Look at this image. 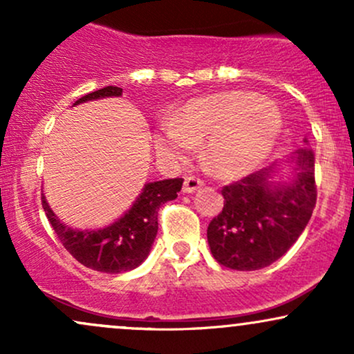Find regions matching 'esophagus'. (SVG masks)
I'll use <instances>...</instances> for the list:
<instances>
[{
    "label": "esophagus",
    "mask_w": 354,
    "mask_h": 354,
    "mask_svg": "<svg viewBox=\"0 0 354 354\" xmlns=\"http://www.w3.org/2000/svg\"><path fill=\"white\" fill-rule=\"evenodd\" d=\"M203 186V181L196 176H186L185 178V185H183V193H194Z\"/></svg>",
    "instance_id": "esophagus-1"
}]
</instances>
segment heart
I'll return each instance as SVG.
<instances>
[{
    "label": "heart",
    "instance_id": "heart-1",
    "mask_svg": "<svg viewBox=\"0 0 354 354\" xmlns=\"http://www.w3.org/2000/svg\"><path fill=\"white\" fill-rule=\"evenodd\" d=\"M283 118L273 101L254 93L230 91L189 101L158 136L156 148L171 160H185L205 143L208 165L221 176L254 171L281 133Z\"/></svg>",
    "mask_w": 354,
    "mask_h": 354
}]
</instances>
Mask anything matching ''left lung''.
Here are the masks:
<instances>
[{
  "instance_id": "8db88e82",
  "label": "left lung",
  "mask_w": 354,
  "mask_h": 354,
  "mask_svg": "<svg viewBox=\"0 0 354 354\" xmlns=\"http://www.w3.org/2000/svg\"><path fill=\"white\" fill-rule=\"evenodd\" d=\"M290 160V180L274 181L279 165H273L223 188L225 206L208 226V245L219 265L238 271L270 266L306 228L316 205L315 154L304 146Z\"/></svg>"
}]
</instances>
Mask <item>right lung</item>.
<instances>
[{
    "mask_svg": "<svg viewBox=\"0 0 354 354\" xmlns=\"http://www.w3.org/2000/svg\"><path fill=\"white\" fill-rule=\"evenodd\" d=\"M118 86L101 88L75 101L73 106L86 101L121 96ZM183 178L146 183L133 206L113 225L103 230H73L53 213L46 198L41 196L43 209L61 245L81 265L101 273H123L135 270L148 258L158 233V211L181 191Z\"/></svg>",
    "mask_w": 354,
    "mask_h": 354,
    "instance_id": "obj_1",
    "label": "right lung"
}]
</instances>
